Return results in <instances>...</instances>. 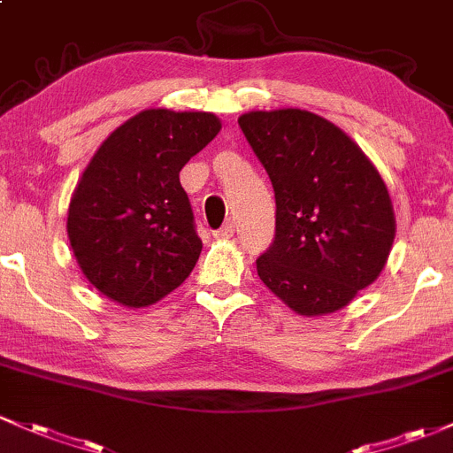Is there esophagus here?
<instances>
[{
    "instance_id": "esophagus-1",
    "label": "esophagus",
    "mask_w": 453,
    "mask_h": 453,
    "mask_svg": "<svg viewBox=\"0 0 453 453\" xmlns=\"http://www.w3.org/2000/svg\"><path fill=\"white\" fill-rule=\"evenodd\" d=\"M233 233H235V222L228 220V222H225V225H222L220 228H218V231H213V235L220 237V240H226V237H231Z\"/></svg>"
}]
</instances>
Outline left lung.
Wrapping results in <instances>:
<instances>
[{
	"label": "left lung",
	"mask_w": 453,
	"mask_h": 453,
	"mask_svg": "<svg viewBox=\"0 0 453 453\" xmlns=\"http://www.w3.org/2000/svg\"><path fill=\"white\" fill-rule=\"evenodd\" d=\"M276 198V235L257 274L298 315L334 313L380 276L395 213L380 173L337 125L313 111L237 119Z\"/></svg>",
	"instance_id": "obj_1"
}]
</instances>
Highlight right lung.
I'll return each instance as SVG.
<instances>
[{"mask_svg":"<svg viewBox=\"0 0 453 453\" xmlns=\"http://www.w3.org/2000/svg\"><path fill=\"white\" fill-rule=\"evenodd\" d=\"M220 129L211 111L153 108L96 149L66 218L73 255L96 291L142 309L188 279L203 244L179 173Z\"/></svg>","mask_w":453,"mask_h":453,"instance_id":"add662e5","label":"right lung"}]
</instances>
